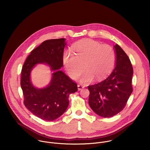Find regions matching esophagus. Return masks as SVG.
Here are the masks:
<instances>
[{
    "instance_id": "obj_1",
    "label": "esophagus",
    "mask_w": 150,
    "mask_h": 150,
    "mask_svg": "<svg viewBox=\"0 0 150 150\" xmlns=\"http://www.w3.org/2000/svg\"><path fill=\"white\" fill-rule=\"evenodd\" d=\"M77 87H78V89L79 90H81V89H82L83 88H84V86H83V85H81V84H78Z\"/></svg>"
}]
</instances>
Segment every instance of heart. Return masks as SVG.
I'll return each instance as SVG.
<instances>
[{
  "label": "heart",
  "instance_id": "1",
  "mask_svg": "<svg viewBox=\"0 0 150 150\" xmlns=\"http://www.w3.org/2000/svg\"><path fill=\"white\" fill-rule=\"evenodd\" d=\"M74 53L67 50L64 52L63 61L69 76L76 80L86 69L80 77L81 83H88L94 77L100 80L105 77L113 69L116 59L113 48L91 39H84L73 46Z\"/></svg>",
  "mask_w": 150,
  "mask_h": 150
}]
</instances>
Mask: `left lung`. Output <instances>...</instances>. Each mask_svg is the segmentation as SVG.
I'll return each instance as SVG.
<instances>
[{
	"instance_id": "left-lung-1",
	"label": "left lung",
	"mask_w": 150,
	"mask_h": 150,
	"mask_svg": "<svg viewBox=\"0 0 150 150\" xmlns=\"http://www.w3.org/2000/svg\"><path fill=\"white\" fill-rule=\"evenodd\" d=\"M116 65L103 81L88 86L89 105L99 116L112 117L125 107L133 91L132 65L128 56L117 44L114 45Z\"/></svg>"
}]
</instances>
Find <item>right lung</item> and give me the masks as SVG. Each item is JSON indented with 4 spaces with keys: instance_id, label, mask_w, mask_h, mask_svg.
<instances>
[{
    "instance_id": "1",
    "label": "right lung",
    "mask_w": 150,
    "mask_h": 150,
    "mask_svg": "<svg viewBox=\"0 0 150 150\" xmlns=\"http://www.w3.org/2000/svg\"><path fill=\"white\" fill-rule=\"evenodd\" d=\"M65 39L43 42L27 57L21 70V86L23 103L32 114L45 121H53L61 116L69 106V95L77 91V85L60 70L63 66ZM38 63H47L54 71L50 85L38 89L32 86L30 73Z\"/></svg>"
}]
</instances>
